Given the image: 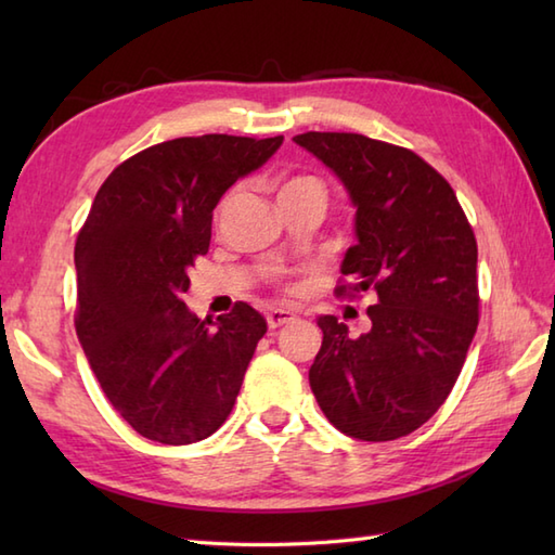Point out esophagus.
<instances>
[{
  "instance_id": "1",
  "label": "esophagus",
  "mask_w": 555,
  "mask_h": 555,
  "mask_svg": "<svg viewBox=\"0 0 555 555\" xmlns=\"http://www.w3.org/2000/svg\"><path fill=\"white\" fill-rule=\"evenodd\" d=\"M296 317H298V314L293 312V310L274 308V310L267 312V324H269V328H279V326H284V324L296 322Z\"/></svg>"
}]
</instances>
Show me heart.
Listing matches in <instances>:
<instances>
[{
  "label": "heart",
  "mask_w": 555,
  "mask_h": 555,
  "mask_svg": "<svg viewBox=\"0 0 555 555\" xmlns=\"http://www.w3.org/2000/svg\"><path fill=\"white\" fill-rule=\"evenodd\" d=\"M300 185H317L314 179H308V176H298V179H291L284 183V188L281 191H288V188H300Z\"/></svg>",
  "instance_id": "heart-1"
}]
</instances>
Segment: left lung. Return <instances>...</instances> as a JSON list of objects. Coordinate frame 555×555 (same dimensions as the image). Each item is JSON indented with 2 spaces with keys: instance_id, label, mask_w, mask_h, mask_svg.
<instances>
[{
  "instance_id": "left-lung-1",
  "label": "left lung",
  "mask_w": 555,
  "mask_h": 555,
  "mask_svg": "<svg viewBox=\"0 0 555 555\" xmlns=\"http://www.w3.org/2000/svg\"><path fill=\"white\" fill-rule=\"evenodd\" d=\"M344 183L356 238L338 293L374 291L372 328L352 338L322 314V348L310 386L326 420L360 441H393L420 429L463 370L477 334V241L443 176L415 152L360 133H302Z\"/></svg>"
}]
</instances>
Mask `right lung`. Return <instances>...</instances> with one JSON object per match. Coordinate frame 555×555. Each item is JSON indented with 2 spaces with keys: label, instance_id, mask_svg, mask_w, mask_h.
Returning a JSON list of instances; mask_svg holds the SVG:
<instances>
[{
  "label": "right lung",
  "instance_id": "1",
  "mask_svg": "<svg viewBox=\"0 0 555 555\" xmlns=\"http://www.w3.org/2000/svg\"><path fill=\"white\" fill-rule=\"evenodd\" d=\"M281 143L211 133L152 145L109 173L78 233V340L114 410L150 441L215 434L267 334L247 302L211 322L183 293L221 195Z\"/></svg>",
  "mask_w": 555,
  "mask_h": 555
}]
</instances>
